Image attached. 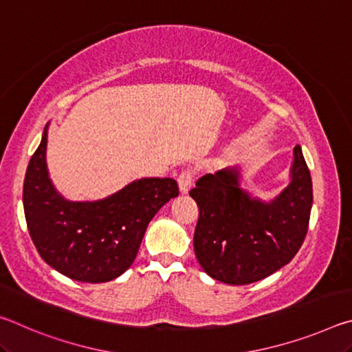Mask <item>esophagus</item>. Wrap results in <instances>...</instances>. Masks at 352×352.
I'll return each mask as SVG.
<instances>
[{
	"instance_id": "1",
	"label": "esophagus",
	"mask_w": 352,
	"mask_h": 352,
	"mask_svg": "<svg viewBox=\"0 0 352 352\" xmlns=\"http://www.w3.org/2000/svg\"><path fill=\"white\" fill-rule=\"evenodd\" d=\"M178 182V188H180V192L182 194H188L190 186H192V182H194V175L190 170H183L180 175L177 178Z\"/></svg>"
}]
</instances>
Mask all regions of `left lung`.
Wrapping results in <instances>:
<instances>
[{
	"instance_id": "left-lung-1",
	"label": "left lung",
	"mask_w": 352,
	"mask_h": 352,
	"mask_svg": "<svg viewBox=\"0 0 352 352\" xmlns=\"http://www.w3.org/2000/svg\"><path fill=\"white\" fill-rule=\"evenodd\" d=\"M239 169L199 178L189 195L199 206L194 252L208 275L245 285L294 259L305 241L312 208V178L300 146L294 148L290 183L270 201L239 186Z\"/></svg>"
}]
</instances>
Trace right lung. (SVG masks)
<instances>
[{
	"instance_id": "obj_1",
	"label": "right lung",
	"mask_w": 352,
	"mask_h": 352,
	"mask_svg": "<svg viewBox=\"0 0 352 352\" xmlns=\"http://www.w3.org/2000/svg\"><path fill=\"white\" fill-rule=\"evenodd\" d=\"M47 126L26 169L23 205L29 234L47 265L80 283L121 276L138 254L146 228L178 195L174 178H141L107 199L69 201L46 168Z\"/></svg>"
}]
</instances>
